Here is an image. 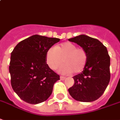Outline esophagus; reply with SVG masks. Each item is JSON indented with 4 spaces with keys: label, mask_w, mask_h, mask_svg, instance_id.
I'll return each instance as SVG.
<instances>
[{
    "label": "esophagus",
    "mask_w": 120,
    "mask_h": 120,
    "mask_svg": "<svg viewBox=\"0 0 120 120\" xmlns=\"http://www.w3.org/2000/svg\"><path fill=\"white\" fill-rule=\"evenodd\" d=\"M65 79H66V77H63V76H61V77H60V80H65Z\"/></svg>",
    "instance_id": "1"
}]
</instances>
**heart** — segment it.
Masks as SVG:
<instances>
[{
  "label": "heart",
  "mask_w": 120,
  "mask_h": 120,
  "mask_svg": "<svg viewBox=\"0 0 120 120\" xmlns=\"http://www.w3.org/2000/svg\"><path fill=\"white\" fill-rule=\"evenodd\" d=\"M46 62L51 69L56 70L64 64L60 71L64 74L79 73L83 71L88 61V54L82 47H77L71 42L63 43L49 49Z\"/></svg>",
  "instance_id": "heart-1"
}]
</instances>
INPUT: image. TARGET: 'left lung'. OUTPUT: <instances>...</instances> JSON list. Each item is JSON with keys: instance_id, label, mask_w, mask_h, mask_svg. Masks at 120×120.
Masks as SVG:
<instances>
[{"instance_id": "8db88e82", "label": "left lung", "mask_w": 120, "mask_h": 120, "mask_svg": "<svg viewBox=\"0 0 120 120\" xmlns=\"http://www.w3.org/2000/svg\"><path fill=\"white\" fill-rule=\"evenodd\" d=\"M69 41L77 43L88 54L86 67L82 73L73 77L75 84L69 88V93L77 101H95L103 94L110 79V60L107 48L98 40L85 35Z\"/></svg>"}]
</instances>
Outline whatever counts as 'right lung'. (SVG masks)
<instances>
[{"instance_id":"add662e5","label":"right lung","mask_w":120,"mask_h":120,"mask_svg":"<svg viewBox=\"0 0 120 120\" xmlns=\"http://www.w3.org/2000/svg\"><path fill=\"white\" fill-rule=\"evenodd\" d=\"M59 38L34 35L19 42L11 53V84L19 98L30 104L46 101L59 75L46 62V52Z\"/></svg>"}]
</instances>
